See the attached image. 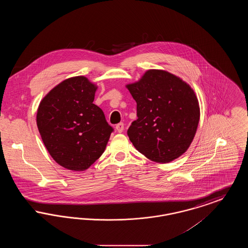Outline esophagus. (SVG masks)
<instances>
[{"label": "esophagus", "mask_w": 248, "mask_h": 248, "mask_svg": "<svg viewBox=\"0 0 248 248\" xmlns=\"http://www.w3.org/2000/svg\"><path fill=\"white\" fill-rule=\"evenodd\" d=\"M124 124L123 123H120L118 124H116V126H115V129L118 133H122L124 131Z\"/></svg>", "instance_id": "obj_1"}]
</instances>
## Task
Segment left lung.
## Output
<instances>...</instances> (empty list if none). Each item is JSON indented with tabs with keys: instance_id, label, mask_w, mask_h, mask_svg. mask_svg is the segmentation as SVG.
<instances>
[{
	"instance_id": "1",
	"label": "left lung",
	"mask_w": 248,
	"mask_h": 248,
	"mask_svg": "<svg viewBox=\"0 0 248 248\" xmlns=\"http://www.w3.org/2000/svg\"><path fill=\"white\" fill-rule=\"evenodd\" d=\"M137 102V116L127 131L130 141L148 159L169 163L193 140L199 120V101L189 83L163 70H149L125 85Z\"/></svg>"
}]
</instances>
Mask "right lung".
<instances>
[{
  "label": "right lung",
  "mask_w": 248,
  "mask_h": 248,
  "mask_svg": "<svg viewBox=\"0 0 248 248\" xmlns=\"http://www.w3.org/2000/svg\"><path fill=\"white\" fill-rule=\"evenodd\" d=\"M97 85L84 76L68 78L41 100L36 123L51 157L72 171L88 169L102 155L112 127L93 103Z\"/></svg>",
  "instance_id": "1"
}]
</instances>
